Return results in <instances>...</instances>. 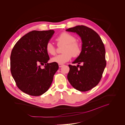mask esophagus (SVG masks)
Returning <instances> with one entry per match:
<instances>
[{
  "label": "esophagus",
  "instance_id": "34e87169",
  "mask_svg": "<svg viewBox=\"0 0 125 125\" xmlns=\"http://www.w3.org/2000/svg\"><path fill=\"white\" fill-rule=\"evenodd\" d=\"M58 66H59V67H62L63 66V64H60V63H59L58 64Z\"/></svg>",
  "mask_w": 125,
  "mask_h": 125
}]
</instances>
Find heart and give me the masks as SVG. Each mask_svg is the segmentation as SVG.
Returning a JSON list of instances; mask_svg holds the SVG:
<instances>
[{
    "mask_svg": "<svg viewBox=\"0 0 125 125\" xmlns=\"http://www.w3.org/2000/svg\"><path fill=\"white\" fill-rule=\"evenodd\" d=\"M58 45H64L62 54L57 55L52 58V61L58 63H65L68 62L73 56L77 57L81 52V45L76 42V38L70 34L62 32L56 39ZM46 50L48 54L54 55L56 54V48L51 43L46 45Z\"/></svg>",
    "mask_w": 125,
    "mask_h": 125,
    "instance_id": "heart-1",
    "label": "heart"
}]
</instances>
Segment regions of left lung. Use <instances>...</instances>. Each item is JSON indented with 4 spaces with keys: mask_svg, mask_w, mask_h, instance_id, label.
I'll list each match as a JSON object with an SVG mask.
<instances>
[{
    "mask_svg": "<svg viewBox=\"0 0 125 125\" xmlns=\"http://www.w3.org/2000/svg\"><path fill=\"white\" fill-rule=\"evenodd\" d=\"M66 31L76 33L82 43L81 54L73 62L78 65H69L68 80L74 89L85 92L96 86L102 78L106 65L104 45L99 34L87 26L78 25Z\"/></svg>",
    "mask_w": 125,
    "mask_h": 125,
    "instance_id": "obj_1",
    "label": "left lung"
}]
</instances>
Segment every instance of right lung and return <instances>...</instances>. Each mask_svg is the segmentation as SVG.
<instances>
[{"label": "right lung", "instance_id": "right-lung-1", "mask_svg": "<svg viewBox=\"0 0 125 125\" xmlns=\"http://www.w3.org/2000/svg\"><path fill=\"white\" fill-rule=\"evenodd\" d=\"M54 30L32 31L19 40L10 56V70L18 88L32 96H40L50 88L56 72L57 62L50 60L46 45ZM45 65L42 69L40 65Z\"/></svg>", "mask_w": 125, "mask_h": 125}]
</instances>
